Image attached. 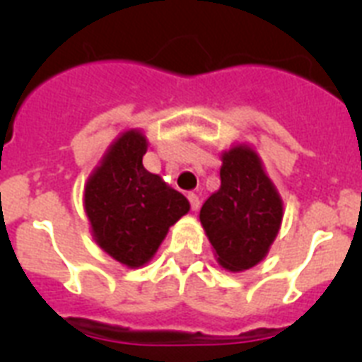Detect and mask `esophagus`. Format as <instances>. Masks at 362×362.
<instances>
[{"instance_id": "esophagus-1", "label": "esophagus", "mask_w": 362, "mask_h": 362, "mask_svg": "<svg viewBox=\"0 0 362 362\" xmlns=\"http://www.w3.org/2000/svg\"><path fill=\"white\" fill-rule=\"evenodd\" d=\"M188 201H190V209L192 210L199 209V197H197V194L190 192V194H188Z\"/></svg>"}]
</instances>
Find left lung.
<instances>
[{"instance_id":"left-lung-1","label":"left lung","mask_w":362,"mask_h":362,"mask_svg":"<svg viewBox=\"0 0 362 362\" xmlns=\"http://www.w3.org/2000/svg\"><path fill=\"white\" fill-rule=\"evenodd\" d=\"M221 187L201 206V225L217 261L230 272L255 267L279 232L283 203L254 150L223 153Z\"/></svg>"}]
</instances>
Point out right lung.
<instances>
[{"label":"right lung","instance_id":"obj_1","mask_svg":"<svg viewBox=\"0 0 362 362\" xmlns=\"http://www.w3.org/2000/svg\"><path fill=\"white\" fill-rule=\"evenodd\" d=\"M145 152L141 134L124 132L85 187V209L95 241L127 267L145 264L168 228L190 210L183 194L143 166Z\"/></svg>","mask_w":362,"mask_h":362}]
</instances>
